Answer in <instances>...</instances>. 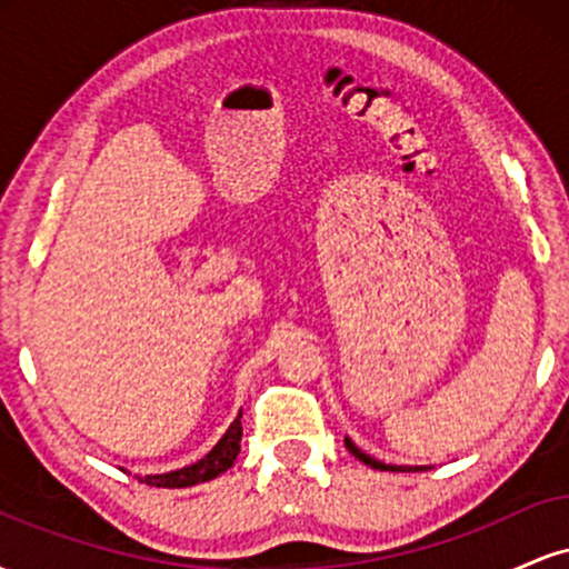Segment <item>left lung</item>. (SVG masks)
I'll return each mask as SVG.
<instances>
[{"label":"left lung","instance_id":"8db88e82","mask_svg":"<svg viewBox=\"0 0 569 569\" xmlns=\"http://www.w3.org/2000/svg\"><path fill=\"white\" fill-rule=\"evenodd\" d=\"M345 447L350 449V455H356L358 460L367 462V466H371V468H377V471H426V468H422V466H415V468H409V466H385V462L375 460V457H369L367 452H361V449H358L350 439H345Z\"/></svg>","mask_w":569,"mask_h":569}]
</instances>
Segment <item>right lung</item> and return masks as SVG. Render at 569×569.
I'll use <instances>...</instances> for the list:
<instances>
[{"label": "right lung", "mask_w": 569, "mask_h": 569, "mask_svg": "<svg viewBox=\"0 0 569 569\" xmlns=\"http://www.w3.org/2000/svg\"><path fill=\"white\" fill-rule=\"evenodd\" d=\"M240 417H243V411L234 417V422L227 428V433L221 436L217 447L202 457V460L192 462V466H187V468H179V471H171V473L139 476V481H143V485H149V487L181 489V487H194V485H202V481L217 479L219 473H224L227 468H232L234 457H238V452H240V439H243V426H240Z\"/></svg>", "instance_id": "add662e5"}]
</instances>
